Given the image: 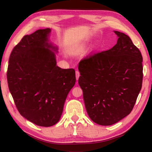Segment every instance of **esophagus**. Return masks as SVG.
Returning <instances> with one entry per match:
<instances>
[{"mask_svg": "<svg viewBox=\"0 0 152 152\" xmlns=\"http://www.w3.org/2000/svg\"><path fill=\"white\" fill-rule=\"evenodd\" d=\"M75 75H76V79H77V80H79V77H80V73H79V71L77 70L75 72Z\"/></svg>", "mask_w": 152, "mask_h": 152, "instance_id": "1", "label": "esophagus"}]
</instances>
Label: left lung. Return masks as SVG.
<instances>
[{"label": "left lung", "mask_w": 152, "mask_h": 152, "mask_svg": "<svg viewBox=\"0 0 152 152\" xmlns=\"http://www.w3.org/2000/svg\"><path fill=\"white\" fill-rule=\"evenodd\" d=\"M117 44L79 64V84L87 114L94 122L111 126L131 113L141 89L142 57L128 35L113 31Z\"/></svg>", "instance_id": "left-lung-1"}]
</instances>
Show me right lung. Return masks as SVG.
<instances>
[{
  "label": "right lung",
  "mask_w": 152,
  "mask_h": 152,
  "mask_svg": "<svg viewBox=\"0 0 152 152\" xmlns=\"http://www.w3.org/2000/svg\"><path fill=\"white\" fill-rule=\"evenodd\" d=\"M51 30L26 35L12 49L7 68L9 89L21 115L35 125L50 127L61 118L74 69L56 65L58 48L50 42Z\"/></svg>",
  "instance_id": "right-lung-1"
}]
</instances>
